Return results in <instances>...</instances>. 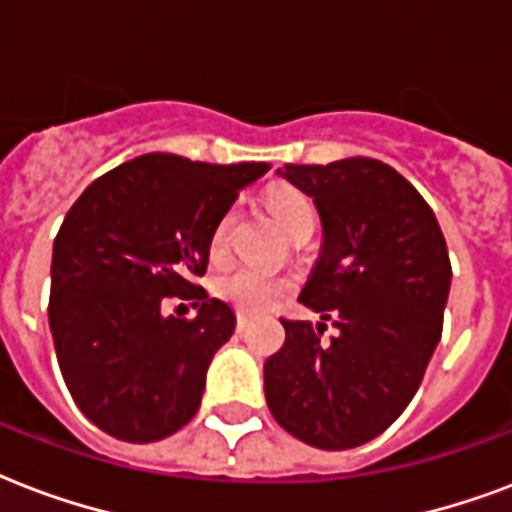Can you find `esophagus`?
<instances>
[{
    "label": "esophagus",
    "instance_id": "1",
    "mask_svg": "<svg viewBox=\"0 0 512 512\" xmlns=\"http://www.w3.org/2000/svg\"><path fill=\"white\" fill-rule=\"evenodd\" d=\"M245 328H248V318H245V315H237V331L243 334Z\"/></svg>",
    "mask_w": 512,
    "mask_h": 512
}]
</instances>
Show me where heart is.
I'll return each mask as SVG.
<instances>
[{"label":"heart","instance_id":"obj_1","mask_svg":"<svg viewBox=\"0 0 512 512\" xmlns=\"http://www.w3.org/2000/svg\"><path fill=\"white\" fill-rule=\"evenodd\" d=\"M267 205L269 213L275 216L277 227L283 229L288 237L293 232H299V229L315 224L312 202L301 192H296V189H275V192L269 194ZM229 227H232V216L227 213L216 224V229H213L211 259H221L227 253ZM213 291H216L219 299L229 301L235 310L245 312V315H259V312H267L272 307H277L288 296V291H291V283L285 277H277L259 267L240 264V267L221 272L216 277V283H213Z\"/></svg>","mask_w":512,"mask_h":512}]
</instances>
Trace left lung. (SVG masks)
Returning <instances> with one entry per match:
<instances>
[{
	"label": "left lung",
	"mask_w": 512,
	"mask_h": 512,
	"mask_svg": "<svg viewBox=\"0 0 512 512\" xmlns=\"http://www.w3.org/2000/svg\"><path fill=\"white\" fill-rule=\"evenodd\" d=\"M315 200L323 243L299 301L326 323L283 320L264 395L293 438L342 451L384 433L419 390L441 342L451 264L435 213L398 170L371 157L285 165Z\"/></svg>",
	"instance_id": "obj_1"
}]
</instances>
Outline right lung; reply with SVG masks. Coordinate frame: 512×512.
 Instances as JSON below:
<instances>
[{
	"instance_id": "right-lung-1",
	"label": "right lung",
	"mask_w": 512,
	"mask_h": 512,
	"mask_svg": "<svg viewBox=\"0 0 512 512\" xmlns=\"http://www.w3.org/2000/svg\"><path fill=\"white\" fill-rule=\"evenodd\" d=\"M267 170L141 154L95 178L66 213L47 315L71 398L104 433L162 441L197 414L237 318L192 277L208 269L213 229L237 194ZM168 295L194 298L198 315L165 316Z\"/></svg>"
}]
</instances>
